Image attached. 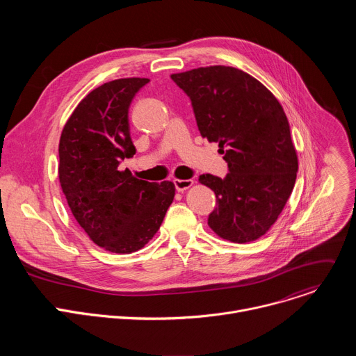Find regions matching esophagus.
I'll return each instance as SVG.
<instances>
[{
    "label": "esophagus",
    "instance_id": "esophagus-1",
    "mask_svg": "<svg viewBox=\"0 0 356 356\" xmlns=\"http://www.w3.org/2000/svg\"><path fill=\"white\" fill-rule=\"evenodd\" d=\"M193 180L191 179H187V180H180V179H176V180H173V184H175V188L177 190V191H184V190H187L188 187H191L193 186Z\"/></svg>",
    "mask_w": 356,
    "mask_h": 356
}]
</instances>
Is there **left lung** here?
Segmentation results:
<instances>
[{"mask_svg": "<svg viewBox=\"0 0 356 356\" xmlns=\"http://www.w3.org/2000/svg\"><path fill=\"white\" fill-rule=\"evenodd\" d=\"M170 77L188 95L201 136L217 142L228 163L224 179L198 177L217 197L210 228L236 243L261 238L284 209L298 170L280 103L255 77L229 66Z\"/></svg>", "mask_w": 356, "mask_h": 356, "instance_id": "8db88e82", "label": "left lung"}]
</instances>
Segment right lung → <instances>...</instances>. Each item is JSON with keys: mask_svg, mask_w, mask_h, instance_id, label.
Here are the masks:
<instances>
[{"mask_svg": "<svg viewBox=\"0 0 356 356\" xmlns=\"http://www.w3.org/2000/svg\"><path fill=\"white\" fill-rule=\"evenodd\" d=\"M149 79H118L88 92L67 120L59 143V180L67 204L94 243L114 253L143 248L162 225L175 184L139 180L124 159L136 149L128 111Z\"/></svg>", "mask_w": 356, "mask_h": 356, "instance_id": "add662e5", "label": "right lung"}]
</instances>
